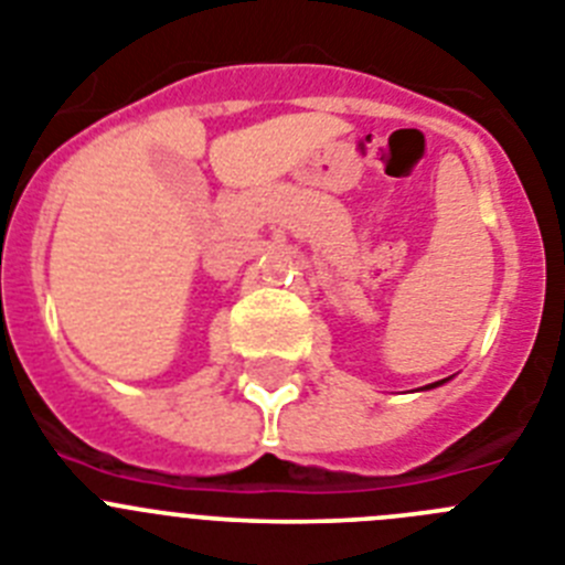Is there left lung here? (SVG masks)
Listing matches in <instances>:
<instances>
[{"label": "left lung", "instance_id": "8db88e82", "mask_svg": "<svg viewBox=\"0 0 565 565\" xmlns=\"http://www.w3.org/2000/svg\"><path fill=\"white\" fill-rule=\"evenodd\" d=\"M430 387H433V384H430Z\"/></svg>", "mask_w": 565, "mask_h": 565}]
</instances>
